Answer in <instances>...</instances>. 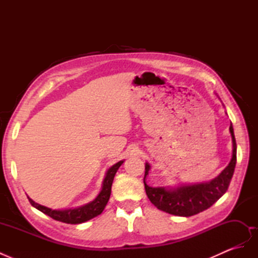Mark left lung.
Wrapping results in <instances>:
<instances>
[{
    "label": "left lung",
    "instance_id": "obj_1",
    "mask_svg": "<svg viewBox=\"0 0 258 258\" xmlns=\"http://www.w3.org/2000/svg\"><path fill=\"white\" fill-rule=\"evenodd\" d=\"M233 151L229 165L222 173L211 182L177 187L174 189H166L163 187H151L145 183V177L150 171V165H145L144 186L148 199L152 204L163 212L177 216H192L209 209L227 191L237 162V144L232 124L229 127Z\"/></svg>",
    "mask_w": 258,
    "mask_h": 258
}]
</instances>
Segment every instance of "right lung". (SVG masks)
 <instances>
[{
  "mask_svg": "<svg viewBox=\"0 0 258 258\" xmlns=\"http://www.w3.org/2000/svg\"><path fill=\"white\" fill-rule=\"evenodd\" d=\"M122 160L117 162L116 165L111 167L106 172V176L103 181L102 190L100 191L98 197L89 202V204L85 205L83 207L76 208V209H69V210H51L49 208H46L44 206H41L34 202L32 199H29L30 204L32 205L37 210H40L44 214L50 216L51 218L62 223L67 224H81L84 222H87L91 218L98 216L99 214L102 213L105 206L107 205V201L111 196V188L113 184L114 176L117 172V170L122 165Z\"/></svg>",
  "mask_w": 258,
  "mask_h": 258,
  "instance_id": "obj_1",
  "label": "right lung"
}]
</instances>
